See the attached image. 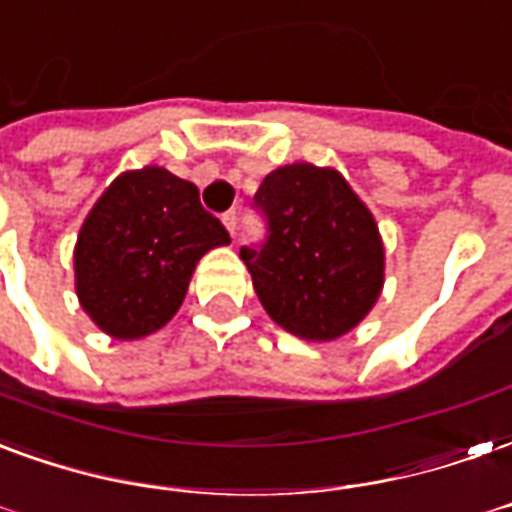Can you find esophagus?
Here are the masks:
<instances>
[{
	"instance_id": "obj_1",
	"label": "esophagus",
	"mask_w": 512,
	"mask_h": 512,
	"mask_svg": "<svg viewBox=\"0 0 512 512\" xmlns=\"http://www.w3.org/2000/svg\"><path fill=\"white\" fill-rule=\"evenodd\" d=\"M223 226H226L231 237H234V231H237V210L223 212Z\"/></svg>"
}]
</instances>
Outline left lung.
<instances>
[{"mask_svg": "<svg viewBox=\"0 0 512 512\" xmlns=\"http://www.w3.org/2000/svg\"><path fill=\"white\" fill-rule=\"evenodd\" d=\"M264 240L242 245L264 311L308 341L349 333L382 292L384 251L374 215L333 169L283 166L253 196Z\"/></svg>", "mask_w": 512, "mask_h": 512, "instance_id": "obj_1", "label": "left lung"}]
</instances>
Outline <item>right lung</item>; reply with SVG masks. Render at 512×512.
<instances>
[{
	"mask_svg": "<svg viewBox=\"0 0 512 512\" xmlns=\"http://www.w3.org/2000/svg\"><path fill=\"white\" fill-rule=\"evenodd\" d=\"M231 242L171 171H128L100 196L76 245V292L100 330L122 341L160 330L185 300L204 253Z\"/></svg>",
	"mask_w": 512,
	"mask_h": 512,
	"instance_id": "1",
	"label": "right lung"
}]
</instances>
